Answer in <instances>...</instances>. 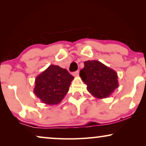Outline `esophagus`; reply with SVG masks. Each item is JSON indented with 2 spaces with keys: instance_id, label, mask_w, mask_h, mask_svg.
<instances>
[{
  "instance_id": "34e87169",
  "label": "esophagus",
  "mask_w": 146,
  "mask_h": 146,
  "mask_svg": "<svg viewBox=\"0 0 146 146\" xmlns=\"http://www.w3.org/2000/svg\"><path fill=\"white\" fill-rule=\"evenodd\" d=\"M78 74H79V70H77L74 72H73V75L74 76H77Z\"/></svg>"
}]
</instances>
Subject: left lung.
Masks as SVG:
<instances>
[{
    "label": "left lung",
    "instance_id": "obj_1",
    "mask_svg": "<svg viewBox=\"0 0 146 146\" xmlns=\"http://www.w3.org/2000/svg\"><path fill=\"white\" fill-rule=\"evenodd\" d=\"M80 76L87 85V90L96 98H108L119 86L116 72L100 61H85Z\"/></svg>",
    "mask_w": 146,
    "mask_h": 146
}]
</instances>
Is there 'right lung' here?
<instances>
[{"instance_id": "1", "label": "right lung", "mask_w": 146, "mask_h": 146, "mask_svg": "<svg viewBox=\"0 0 146 146\" xmlns=\"http://www.w3.org/2000/svg\"><path fill=\"white\" fill-rule=\"evenodd\" d=\"M73 79L66 69L50 65L36 78L34 94L46 104H58L68 92Z\"/></svg>"}]
</instances>
